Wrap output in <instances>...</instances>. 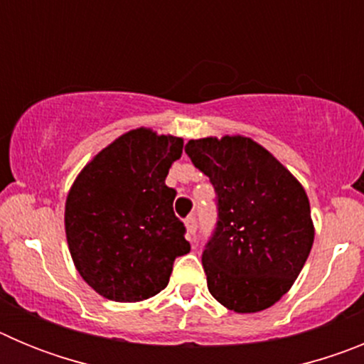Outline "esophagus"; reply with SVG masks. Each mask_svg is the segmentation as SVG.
I'll use <instances>...</instances> for the list:
<instances>
[{
	"instance_id": "esophagus-1",
	"label": "esophagus",
	"mask_w": 364,
	"mask_h": 364,
	"mask_svg": "<svg viewBox=\"0 0 364 364\" xmlns=\"http://www.w3.org/2000/svg\"><path fill=\"white\" fill-rule=\"evenodd\" d=\"M184 224H186V230H188V235L189 237H193L195 231H197V218H195V215H189V217L184 220Z\"/></svg>"
}]
</instances>
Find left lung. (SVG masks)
<instances>
[{"label": "left lung", "mask_w": 364, "mask_h": 364, "mask_svg": "<svg viewBox=\"0 0 364 364\" xmlns=\"http://www.w3.org/2000/svg\"><path fill=\"white\" fill-rule=\"evenodd\" d=\"M186 153L217 193V226L202 253L208 290L237 314L273 306L314 244L306 191L252 138L189 140Z\"/></svg>", "instance_id": "obj_1"}]
</instances>
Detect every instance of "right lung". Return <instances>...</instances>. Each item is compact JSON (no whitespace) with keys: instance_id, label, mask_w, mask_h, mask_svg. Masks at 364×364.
<instances>
[{"instance_id":"obj_1","label":"right lung","mask_w":364,"mask_h":364,"mask_svg":"<svg viewBox=\"0 0 364 364\" xmlns=\"http://www.w3.org/2000/svg\"><path fill=\"white\" fill-rule=\"evenodd\" d=\"M184 140L140 127L100 151L74 180L65 233L74 266L96 294L136 302L164 290L189 253L166 176Z\"/></svg>"}]
</instances>
